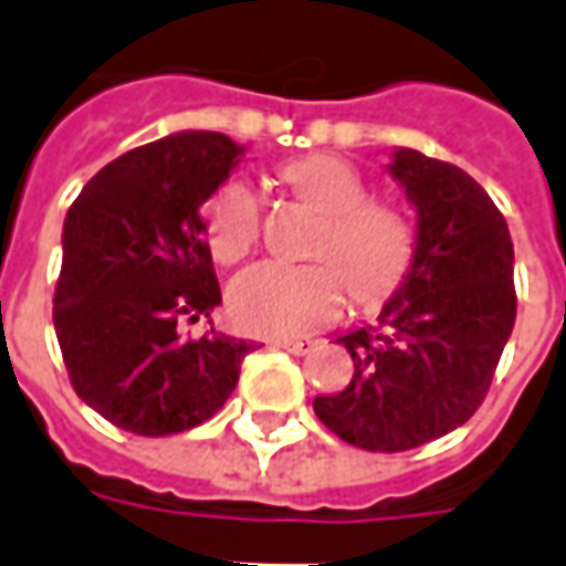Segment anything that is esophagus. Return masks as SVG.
<instances>
[{"instance_id":"obj_1","label":"esophagus","mask_w":566,"mask_h":566,"mask_svg":"<svg viewBox=\"0 0 566 566\" xmlns=\"http://www.w3.org/2000/svg\"><path fill=\"white\" fill-rule=\"evenodd\" d=\"M275 345L291 352V355H306L308 348L315 345V339L312 336H284V339H275Z\"/></svg>"}]
</instances>
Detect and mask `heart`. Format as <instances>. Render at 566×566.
<instances>
[{
	"mask_svg": "<svg viewBox=\"0 0 566 566\" xmlns=\"http://www.w3.org/2000/svg\"><path fill=\"white\" fill-rule=\"evenodd\" d=\"M282 178L315 209L321 227L308 254L323 263L284 266L258 263L239 272L227 291L230 318L248 333L284 336L331 321L348 296L373 306L400 282L412 258V227L385 202L369 199L367 181L352 163L333 154H308L287 163ZM260 235V199L245 181L223 185L206 206V239L214 260L235 263Z\"/></svg>",
	"mask_w": 566,
	"mask_h": 566,
	"instance_id": "1",
	"label": "heart"
}]
</instances>
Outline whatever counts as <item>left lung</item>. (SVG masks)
<instances>
[{"label":"left lung","mask_w":566,"mask_h":566,"mask_svg":"<svg viewBox=\"0 0 566 566\" xmlns=\"http://www.w3.org/2000/svg\"><path fill=\"white\" fill-rule=\"evenodd\" d=\"M388 172L416 209V242L379 327L336 336L355 360L315 416L357 449L406 451L446 437L488 394L515 324L510 227L470 175L394 148Z\"/></svg>","instance_id":"1"}]
</instances>
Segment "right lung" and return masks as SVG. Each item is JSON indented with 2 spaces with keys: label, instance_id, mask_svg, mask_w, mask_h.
<instances>
[{
  "label": "right lung",
  "instance_id": "right-lung-1",
  "mask_svg": "<svg viewBox=\"0 0 566 566\" xmlns=\"http://www.w3.org/2000/svg\"><path fill=\"white\" fill-rule=\"evenodd\" d=\"M242 157L223 133H172L108 163L69 209L56 339L81 400L129 433L202 424L254 348L214 327L185 336L221 303L202 202Z\"/></svg>",
  "mask_w": 566,
  "mask_h": 566
}]
</instances>
